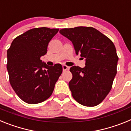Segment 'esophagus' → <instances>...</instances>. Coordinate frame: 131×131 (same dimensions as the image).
I'll return each mask as SVG.
<instances>
[{"instance_id":"1","label":"esophagus","mask_w":131,"mask_h":131,"mask_svg":"<svg viewBox=\"0 0 131 131\" xmlns=\"http://www.w3.org/2000/svg\"><path fill=\"white\" fill-rule=\"evenodd\" d=\"M62 68H63V71H66L69 70V67H68L67 66H66V65H63V66H62Z\"/></svg>"}]
</instances>
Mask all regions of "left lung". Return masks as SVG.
Returning a JSON list of instances; mask_svg holds the SVG:
<instances>
[{
    "label": "left lung",
    "instance_id": "8db88e82",
    "mask_svg": "<svg viewBox=\"0 0 131 131\" xmlns=\"http://www.w3.org/2000/svg\"><path fill=\"white\" fill-rule=\"evenodd\" d=\"M73 42L77 54L86 59L85 67L73 66L69 87L73 98L81 105L93 107L104 100L111 91L117 73L118 58L115 45L92 27L60 30Z\"/></svg>",
    "mask_w": 131,
    "mask_h": 131
}]
</instances>
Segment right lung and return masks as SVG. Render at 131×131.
I'll return each mask as SVG.
<instances>
[{
  "label": "right lung",
  "mask_w": 131,
  "mask_h": 131,
  "mask_svg": "<svg viewBox=\"0 0 131 131\" xmlns=\"http://www.w3.org/2000/svg\"><path fill=\"white\" fill-rule=\"evenodd\" d=\"M58 31L45 27L31 29L15 38L7 50L10 83L19 98L27 104L47 100L62 74V65L50 67L40 60Z\"/></svg>",
  "instance_id": "1"
}]
</instances>
